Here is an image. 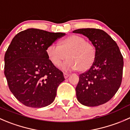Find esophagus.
<instances>
[{"instance_id":"34e87169","label":"esophagus","mask_w":130,"mask_h":130,"mask_svg":"<svg viewBox=\"0 0 130 130\" xmlns=\"http://www.w3.org/2000/svg\"><path fill=\"white\" fill-rule=\"evenodd\" d=\"M69 75H70V74H68V73H64V76L65 78H68Z\"/></svg>"}]
</instances>
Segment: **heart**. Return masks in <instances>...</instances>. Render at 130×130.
<instances>
[{
	"instance_id": "obj_1",
	"label": "heart",
	"mask_w": 130,
	"mask_h": 130,
	"mask_svg": "<svg viewBox=\"0 0 130 130\" xmlns=\"http://www.w3.org/2000/svg\"><path fill=\"white\" fill-rule=\"evenodd\" d=\"M46 54L51 62L59 66L66 58L69 59L62 64L61 69L71 71L79 69L85 71L90 68L95 58V48L90 42L76 35H72L59 41V45L51 44L46 48Z\"/></svg>"
}]
</instances>
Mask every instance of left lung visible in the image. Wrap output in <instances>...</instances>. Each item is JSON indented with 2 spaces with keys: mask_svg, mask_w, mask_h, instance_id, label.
Here are the masks:
<instances>
[{
  "mask_svg": "<svg viewBox=\"0 0 130 130\" xmlns=\"http://www.w3.org/2000/svg\"><path fill=\"white\" fill-rule=\"evenodd\" d=\"M87 37L95 48V58L90 69L79 74L76 87L78 101L94 107L112 98L122 82L123 57L115 41L104 31L82 28L73 31Z\"/></svg>",
  "mask_w": 130,
  "mask_h": 130,
  "instance_id": "8db88e82",
  "label": "left lung"
}]
</instances>
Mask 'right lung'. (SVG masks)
<instances>
[{
    "instance_id": "add662e5",
    "label": "right lung",
    "mask_w": 130,
    "mask_h": 130,
    "mask_svg": "<svg viewBox=\"0 0 130 130\" xmlns=\"http://www.w3.org/2000/svg\"><path fill=\"white\" fill-rule=\"evenodd\" d=\"M64 35L29 28L12 39L5 54L4 74L11 92L24 106L40 108L54 101L65 79L48 59L46 48Z\"/></svg>"
}]
</instances>
